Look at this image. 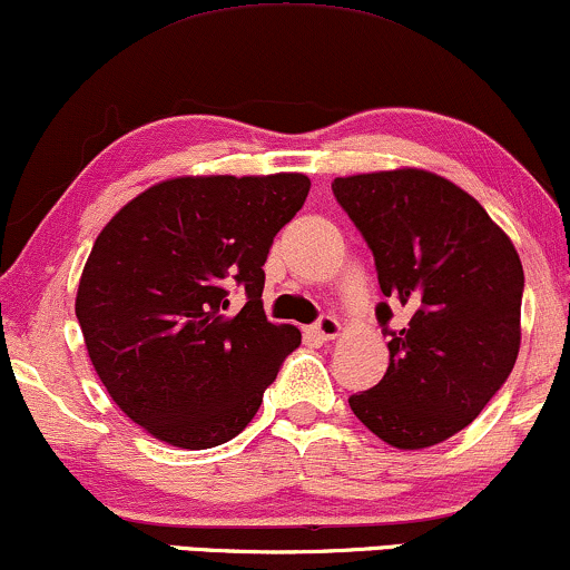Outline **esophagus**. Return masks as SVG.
I'll use <instances>...</instances> for the list:
<instances>
[{
	"mask_svg": "<svg viewBox=\"0 0 570 570\" xmlns=\"http://www.w3.org/2000/svg\"><path fill=\"white\" fill-rule=\"evenodd\" d=\"M338 333H341V323L336 317H331V314H323V317L312 325V336H317L320 341L336 338Z\"/></svg>",
	"mask_w": 570,
	"mask_h": 570,
	"instance_id": "obj_1",
	"label": "esophagus"
}]
</instances>
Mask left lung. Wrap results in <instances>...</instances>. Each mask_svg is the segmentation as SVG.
Segmentation results:
<instances>
[{
  "mask_svg": "<svg viewBox=\"0 0 570 570\" xmlns=\"http://www.w3.org/2000/svg\"><path fill=\"white\" fill-rule=\"evenodd\" d=\"M333 197L376 261L390 367L350 405L394 448L443 443L510 379L520 350L523 264L478 199L426 170L333 180ZM403 305L407 324L390 328Z\"/></svg>",
  "mask_w": 570,
  "mask_h": 570,
  "instance_id": "left-lung-1",
  "label": "left lung"
}]
</instances>
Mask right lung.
Listing matches in <instances>:
<instances>
[{
    "label": "right lung",
    "instance_id": "right-lung-1",
    "mask_svg": "<svg viewBox=\"0 0 570 570\" xmlns=\"http://www.w3.org/2000/svg\"><path fill=\"white\" fill-rule=\"evenodd\" d=\"M309 178H173L138 194L98 234L77 291L87 354L111 400L157 440L229 443L256 416L293 325L264 314V264L304 207ZM246 306L228 312V291Z\"/></svg>",
    "mask_w": 570,
    "mask_h": 570
}]
</instances>
